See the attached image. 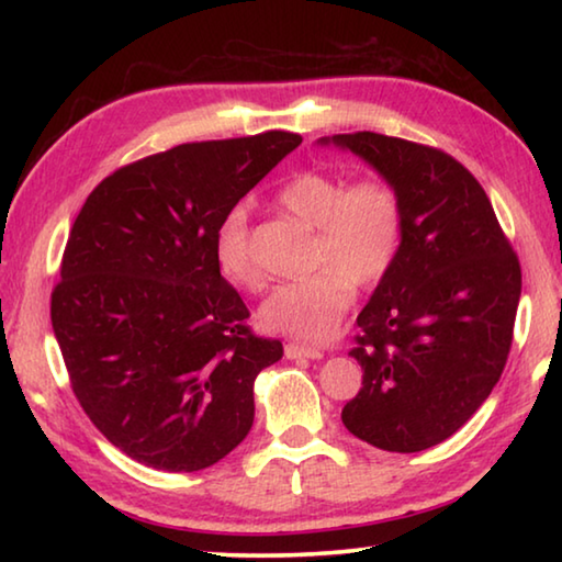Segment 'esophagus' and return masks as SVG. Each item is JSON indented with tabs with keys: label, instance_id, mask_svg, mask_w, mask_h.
<instances>
[{
	"label": "esophagus",
	"instance_id": "obj_1",
	"mask_svg": "<svg viewBox=\"0 0 562 562\" xmlns=\"http://www.w3.org/2000/svg\"><path fill=\"white\" fill-rule=\"evenodd\" d=\"M284 357L288 359H322V351L302 347V345H288L284 347Z\"/></svg>",
	"mask_w": 562,
	"mask_h": 562
}]
</instances>
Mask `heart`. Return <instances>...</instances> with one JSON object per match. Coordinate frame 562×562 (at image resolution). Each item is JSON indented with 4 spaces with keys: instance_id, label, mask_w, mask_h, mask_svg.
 <instances>
[{
    "instance_id": "obj_1",
    "label": "heart",
    "mask_w": 562,
    "mask_h": 562,
    "mask_svg": "<svg viewBox=\"0 0 562 562\" xmlns=\"http://www.w3.org/2000/svg\"><path fill=\"white\" fill-rule=\"evenodd\" d=\"M280 205L317 231L315 265H329L307 280L280 284L260 307V325L272 335L319 345L349 310L355 288H374L396 258L402 240V201L382 178L349 183L322 170H304L278 193ZM215 260L227 282L258 290L262 272L250 250L245 207L227 213L215 235Z\"/></svg>"
}]
</instances>
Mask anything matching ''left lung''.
<instances>
[{
	"mask_svg": "<svg viewBox=\"0 0 562 562\" xmlns=\"http://www.w3.org/2000/svg\"><path fill=\"white\" fill-rule=\"evenodd\" d=\"M372 166L402 201L392 268L359 312L361 389L341 408L357 439L416 453L453 436L506 367L520 265L486 190L443 150L382 133L317 140Z\"/></svg>",
	"mask_w": 562,
	"mask_h": 562,
	"instance_id": "8db88e82",
	"label": "left lung"
}]
</instances>
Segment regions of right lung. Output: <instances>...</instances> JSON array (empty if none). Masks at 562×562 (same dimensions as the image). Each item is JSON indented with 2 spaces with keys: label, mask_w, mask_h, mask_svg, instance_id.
Listing matches in <instances>:
<instances>
[{
  "label": "right lung",
  "mask_w": 562,
  "mask_h": 562,
  "mask_svg": "<svg viewBox=\"0 0 562 562\" xmlns=\"http://www.w3.org/2000/svg\"><path fill=\"white\" fill-rule=\"evenodd\" d=\"M297 133L183 144L93 188L71 227L52 327L93 426L158 471H201L252 429V384L282 341L245 327L217 227Z\"/></svg>",
  "instance_id": "right-lung-1"
}]
</instances>
